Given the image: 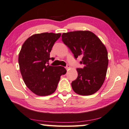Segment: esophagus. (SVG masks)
Segmentation results:
<instances>
[{
	"label": "esophagus",
	"instance_id": "obj_1",
	"mask_svg": "<svg viewBox=\"0 0 129 129\" xmlns=\"http://www.w3.org/2000/svg\"><path fill=\"white\" fill-rule=\"evenodd\" d=\"M70 65H69V64H67V66H66V68H65L66 69V70H68V69H70Z\"/></svg>",
	"mask_w": 129,
	"mask_h": 129
}]
</instances>
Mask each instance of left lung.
Returning a JSON list of instances; mask_svg holds the SVG:
<instances>
[{
  "label": "left lung",
  "mask_w": 129,
  "mask_h": 129,
  "mask_svg": "<svg viewBox=\"0 0 129 129\" xmlns=\"http://www.w3.org/2000/svg\"><path fill=\"white\" fill-rule=\"evenodd\" d=\"M63 42L77 59L81 56L83 68H78V77L72 81V87L76 94L90 95L102 87L107 72L108 52L96 35L89 31H76L63 33Z\"/></svg>",
  "instance_id": "left-lung-1"
}]
</instances>
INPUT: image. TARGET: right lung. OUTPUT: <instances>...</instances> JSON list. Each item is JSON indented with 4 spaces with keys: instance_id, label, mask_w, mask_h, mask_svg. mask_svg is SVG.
Here are the masks:
<instances>
[{
    "instance_id": "1",
    "label": "right lung",
    "mask_w": 129,
    "mask_h": 129,
    "mask_svg": "<svg viewBox=\"0 0 129 129\" xmlns=\"http://www.w3.org/2000/svg\"><path fill=\"white\" fill-rule=\"evenodd\" d=\"M61 34L44 33L29 37L22 45L18 63L22 77L27 86L35 94L46 96L55 92L60 76L66 74L62 66L49 64L50 52Z\"/></svg>"
}]
</instances>
